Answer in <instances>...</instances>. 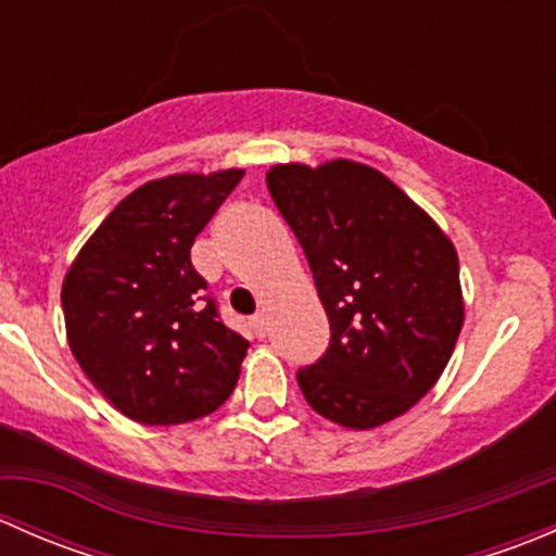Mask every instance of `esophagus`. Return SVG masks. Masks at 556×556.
Masks as SVG:
<instances>
[{
  "instance_id": "1",
  "label": "esophagus",
  "mask_w": 556,
  "mask_h": 556,
  "mask_svg": "<svg viewBox=\"0 0 556 556\" xmlns=\"http://www.w3.org/2000/svg\"><path fill=\"white\" fill-rule=\"evenodd\" d=\"M250 325H252V333H255L257 339H266L268 328H266V317H263V314H255Z\"/></svg>"
}]
</instances>
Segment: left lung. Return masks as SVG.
<instances>
[{
	"label": "left lung",
	"instance_id": "1",
	"mask_svg": "<svg viewBox=\"0 0 556 556\" xmlns=\"http://www.w3.org/2000/svg\"><path fill=\"white\" fill-rule=\"evenodd\" d=\"M266 185L304 247L330 323L325 355L299 368L306 403L352 430L401 417L439 382L457 344V250L366 164H277Z\"/></svg>",
	"mask_w": 556,
	"mask_h": 556
}]
</instances>
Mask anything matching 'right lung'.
<instances>
[{
  "instance_id": "right-lung-1",
  "label": "right lung",
  "mask_w": 556,
  "mask_h": 556,
  "mask_svg": "<svg viewBox=\"0 0 556 556\" xmlns=\"http://www.w3.org/2000/svg\"><path fill=\"white\" fill-rule=\"evenodd\" d=\"M242 169L169 174L128 193L61 288L70 350L128 419L182 425L220 408L250 341L226 328L190 247Z\"/></svg>"
}]
</instances>
